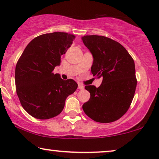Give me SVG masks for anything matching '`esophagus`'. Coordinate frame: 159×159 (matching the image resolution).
<instances>
[{"instance_id":"obj_1","label":"esophagus","mask_w":159,"mask_h":159,"mask_svg":"<svg viewBox=\"0 0 159 159\" xmlns=\"http://www.w3.org/2000/svg\"><path fill=\"white\" fill-rule=\"evenodd\" d=\"M78 89H79V90H83L84 86L81 84H78Z\"/></svg>"}]
</instances>
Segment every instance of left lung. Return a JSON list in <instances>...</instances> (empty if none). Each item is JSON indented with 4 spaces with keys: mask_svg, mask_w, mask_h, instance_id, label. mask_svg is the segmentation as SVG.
<instances>
[{
    "mask_svg": "<svg viewBox=\"0 0 159 159\" xmlns=\"http://www.w3.org/2000/svg\"><path fill=\"white\" fill-rule=\"evenodd\" d=\"M82 40L93 55L91 72L103 79L98 88L84 87L90 98L82 108L97 122H113L127 111L134 98L137 86L134 60L125 47L111 38L85 35Z\"/></svg>",
    "mask_w": 159,
    "mask_h": 159,
    "instance_id": "left-lung-1",
    "label": "left lung"
}]
</instances>
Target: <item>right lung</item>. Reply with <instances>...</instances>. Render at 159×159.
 I'll list each match as a JSON object with an SVG mask.
<instances>
[{"label": "right lung", "mask_w": 159, "mask_h": 159, "mask_svg": "<svg viewBox=\"0 0 159 159\" xmlns=\"http://www.w3.org/2000/svg\"><path fill=\"white\" fill-rule=\"evenodd\" d=\"M75 38L66 32L41 34L27 45L19 58L15 69L16 93L24 109L34 118L57 116L66 98L77 90L75 80H64L53 73Z\"/></svg>", "instance_id": "right-lung-1"}]
</instances>
